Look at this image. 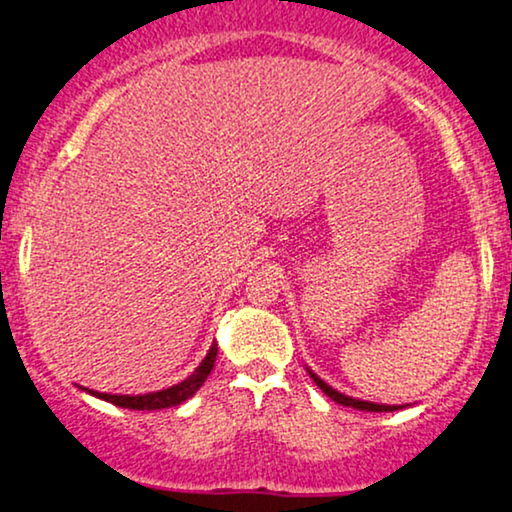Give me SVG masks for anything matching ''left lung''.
<instances>
[{
    "mask_svg": "<svg viewBox=\"0 0 512 512\" xmlns=\"http://www.w3.org/2000/svg\"><path fill=\"white\" fill-rule=\"evenodd\" d=\"M309 371V368H307ZM309 375L314 378V383L321 387L323 394H328L335 404H342V406H352V409H359V411H397L399 406H390V404H373V401H364V399H354V397H347V394H342L338 390H333L331 385L323 383V380L316 375L314 371H309Z\"/></svg>",
    "mask_w": 512,
    "mask_h": 512,
    "instance_id": "8db88e82",
    "label": "left lung"
}]
</instances>
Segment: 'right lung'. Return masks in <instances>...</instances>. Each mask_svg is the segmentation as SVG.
<instances>
[{"label": "right lung", "instance_id": "right-lung-1", "mask_svg": "<svg viewBox=\"0 0 512 512\" xmlns=\"http://www.w3.org/2000/svg\"><path fill=\"white\" fill-rule=\"evenodd\" d=\"M217 359V345L210 347V352L205 354V359L200 361V366L193 371L189 378L181 380V383L167 387V390L148 392V394H108V392H96L87 390V387H80V390L94 394L103 401H111L115 406H122V409H134V411H155V409H170V406H177L181 401L193 397L200 387H203L205 378H208L212 366H215Z\"/></svg>", "mask_w": 512, "mask_h": 512}]
</instances>
